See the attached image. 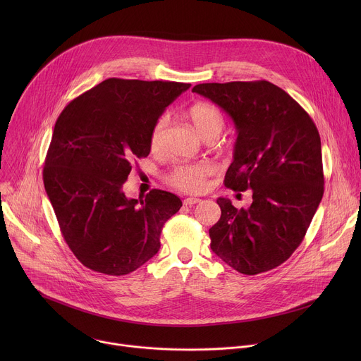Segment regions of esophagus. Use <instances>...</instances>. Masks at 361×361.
I'll list each match as a JSON object with an SVG mask.
<instances>
[{
  "mask_svg": "<svg viewBox=\"0 0 361 361\" xmlns=\"http://www.w3.org/2000/svg\"><path fill=\"white\" fill-rule=\"evenodd\" d=\"M201 200L200 198H197V197H187V198H184V204L185 205H192V204H197V202H200Z\"/></svg>",
  "mask_w": 361,
  "mask_h": 361,
  "instance_id": "34e87169",
  "label": "esophagus"
}]
</instances>
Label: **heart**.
Segmentation results:
<instances>
[{
  "label": "heart",
  "mask_w": 361,
  "mask_h": 361,
  "mask_svg": "<svg viewBox=\"0 0 361 361\" xmlns=\"http://www.w3.org/2000/svg\"><path fill=\"white\" fill-rule=\"evenodd\" d=\"M188 121L204 141H214L226 127V117L221 110L210 102H195L185 111ZM169 118L160 117L149 133V149L154 154L163 152L167 142ZM213 166L207 163L178 164L166 177L167 183L181 191L195 192L204 188L205 180L213 174Z\"/></svg>",
  "instance_id": "1"
}]
</instances>
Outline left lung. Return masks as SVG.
<instances>
[{"label": "left lung", "instance_id": "8db88e82", "mask_svg": "<svg viewBox=\"0 0 361 361\" xmlns=\"http://www.w3.org/2000/svg\"><path fill=\"white\" fill-rule=\"evenodd\" d=\"M234 121V160L224 178L252 191L248 209L219 198L212 250L245 276L283 264L301 244L324 192L320 134L312 117L269 81L205 82L192 88Z\"/></svg>", "mask_w": 361, "mask_h": 361}]
</instances>
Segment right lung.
<instances>
[{
  "label": "right lung",
  "instance_id": "1",
  "mask_svg": "<svg viewBox=\"0 0 361 361\" xmlns=\"http://www.w3.org/2000/svg\"><path fill=\"white\" fill-rule=\"evenodd\" d=\"M191 85L109 78L57 118L42 178L61 234L77 259L107 276L133 273L160 250L166 221L183 205L169 191L127 198L133 163L149 154L151 128Z\"/></svg>",
  "mask_w": 361,
  "mask_h": 361
}]
</instances>
